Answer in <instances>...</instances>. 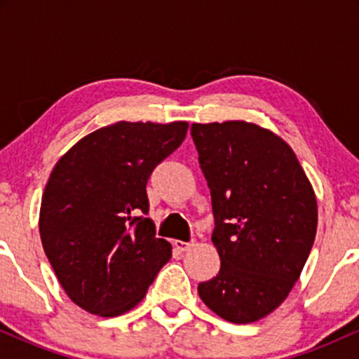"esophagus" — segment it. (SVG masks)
<instances>
[{
	"instance_id": "34e87169",
	"label": "esophagus",
	"mask_w": 359,
	"mask_h": 359,
	"mask_svg": "<svg viewBox=\"0 0 359 359\" xmlns=\"http://www.w3.org/2000/svg\"><path fill=\"white\" fill-rule=\"evenodd\" d=\"M174 246L179 251H187L189 248H191V246H194V240H191V241H180V240H175L174 241Z\"/></svg>"
}]
</instances>
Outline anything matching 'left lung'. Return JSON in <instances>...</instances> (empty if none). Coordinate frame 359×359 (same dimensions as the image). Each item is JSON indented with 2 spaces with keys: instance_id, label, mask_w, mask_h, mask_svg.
Returning a JSON list of instances; mask_svg holds the SVG:
<instances>
[{
  "instance_id": "left-lung-1",
  "label": "left lung",
  "mask_w": 359,
  "mask_h": 359,
  "mask_svg": "<svg viewBox=\"0 0 359 359\" xmlns=\"http://www.w3.org/2000/svg\"><path fill=\"white\" fill-rule=\"evenodd\" d=\"M191 135L211 189L212 243L221 269L199 283L222 319L248 324L273 312L314 245L316 194L292 148L246 121L194 123Z\"/></svg>"
}]
</instances>
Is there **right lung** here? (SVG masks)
Returning <instances> with one entry per match:
<instances>
[{
  "label": "right lung",
  "mask_w": 359,
  "mask_h": 359,
  "mask_svg": "<svg viewBox=\"0 0 359 359\" xmlns=\"http://www.w3.org/2000/svg\"><path fill=\"white\" fill-rule=\"evenodd\" d=\"M189 125L119 121L74 145L53 167L40 208V238L74 304L102 317L133 309L170 259L147 217V182L184 142Z\"/></svg>",
  "instance_id": "1"
}]
</instances>
